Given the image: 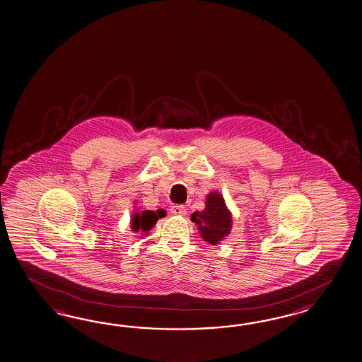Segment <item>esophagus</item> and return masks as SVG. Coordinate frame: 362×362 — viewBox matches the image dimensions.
I'll use <instances>...</instances> for the list:
<instances>
[{
  "mask_svg": "<svg viewBox=\"0 0 362 362\" xmlns=\"http://www.w3.org/2000/svg\"><path fill=\"white\" fill-rule=\"evenodd\" d=\"M170 212L175 216H185L187 214L186 206L182 204H175L170 208Z\"/></svg>",
  "mask_w": 362,
  "mask_h": 362,
  "instance_id": "1",
  "label": "esophagus"
}]
</instances>
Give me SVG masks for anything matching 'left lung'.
<instances>
[{"mask_svg": "<svg viewBox=\"0 0 362 362\" xmlns=\"http://www.w3.org/2000/svg\"><path fill=\"white\" fill-rule=\"evenodd\" d=\"M191 220L196 223L200 235L209 244H218V241L230 232V212L226 209L223 196L217 192H211L206 196L204 211L194 212Z\"/></svg>", "mask_w": 362, "mask_h": 362, "instance_id": "left-lung-1", "label": "left lung"}]
</instances>
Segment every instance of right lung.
<instances>
[{"label":"right lung","mask_w":362,"mask_h":362,"mask_svg":"<svg viewBox=\"0 0 362 362\" xmlns=\"http://www.w3.org/2000/svg\"><path fill=\"white\" fill-rule=\"evenodd\" d=\"M166 212L163 209L154 211H142V212H136L132 216V229L133 232H148L154 225H156L158 218L165 217Z\"/></svg>","instance_id":"1"}]
</instances>
